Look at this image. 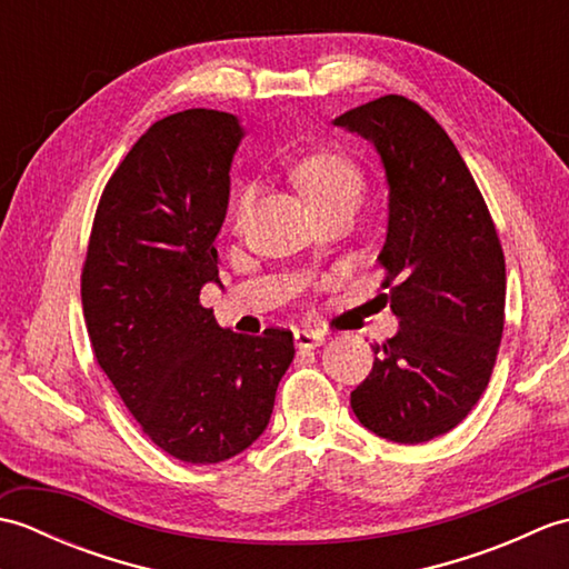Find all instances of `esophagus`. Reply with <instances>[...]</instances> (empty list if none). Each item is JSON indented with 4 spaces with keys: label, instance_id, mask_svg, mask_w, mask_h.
I'll use <instances>...</instances> for the list:
<instances>
[{
    "label": "esophagus",
    "instance_id": "esophagus-1",
    "mask_svg": "<svg viewBox=\"0 0 569 569\" xmlns=\"http://www.w3.org/2000/svg\"><path fill=\"white\" fill-rule=\"evenodd\" d=\"M296 347L298 349H316L325 345V335L316 330H296Z\"/></svg>",
    "mask_w": 569,
    "mask_h": 569
}]
</instances>
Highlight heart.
I'll return each instance as SVG.
<instances>
[{
	"label": "heart",
	"instance_id": "obj_1",
	"mask_svg": "<svg viewBox=\"0 0 569 569\" xmlns=\"http://www.w3.org/2000/svg\"><path fill=\"white\" fill-rule=\"evenodd\" d=\"M293 178L306 198L320 208L325 202L337 198H357L365 188L359 168L342 153L335 151H312L298 159L293 166ZM253 196L251 186H241L232 198V220L241 222Z\"/></svg>",
	"mask_w": 569,
	"mask_h": 569
}]
</instances>
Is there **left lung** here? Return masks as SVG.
Masks as SVG:
<instances>
[{
	"label": "left lung",
	"mask_w": 569,
	"mask_h": 569,
	"mask_svg": "<svg viewBox=\"0 0 569 569\" xmlns=\"http://www.w3.org/2000/svg\"><path fill=\"white\" fill-rule=\"evenodd\" d=\"M332 124L377 149L389 186L379 261L398 332L371 347L352 410L379 438L428 442L467 418L497 361L506 303L497 227L457 147L416 102L386 94Z\"/></svg>",
	"instance_id": "left-lung-1"
}]
</instances>
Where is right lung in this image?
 <instances>
[{
	"label": "right lung",
	"instance_id": "1",
	"mask_svg": "<svg viewBox=\"0 0 569 569\" xmlns=\"http://www.w3.org/2000/svg\"><path fill=\"white\" fill-rule=\"evenodd\" d=\"M244 127L186 110L147 129L107 183L82 269L94 359L163 452L217 465L266 430L293 335L222 330L200 291L220 283L214 237Z\"/></svg>",
	"mask_w": 569,
	"mask_h": 569
}]
</instances>
